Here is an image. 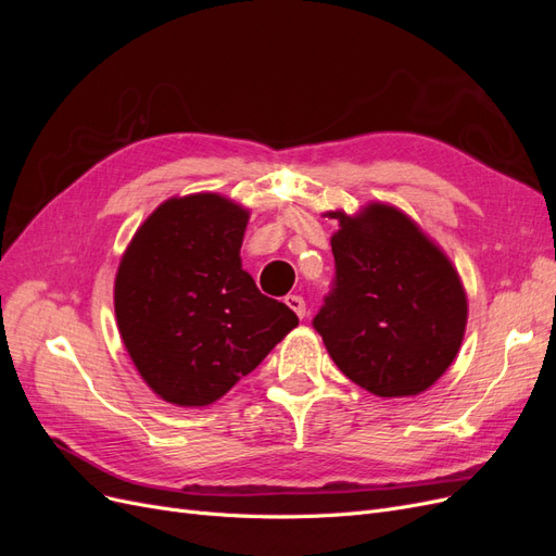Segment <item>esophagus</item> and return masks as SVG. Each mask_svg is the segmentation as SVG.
<instances>
[{"instance_id":"34e87169","label":"esophagus","mask_w":556,"mask_h":556,"mask_svg":"<svg viewBox=\"0 0 556 556\" xmlns=\"http://www.w3.org/2000/svg\"><path fill=\"white\" fill-rule=\"evenodd\" d=\"M285 304H288L301 319L306 317V301H304V296H299V294H288L285 296Z\"/></svg>"}]
</instances>
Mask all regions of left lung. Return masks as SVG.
Listing matches in <instances>:
<instances>
[{
  "label": "left lung",
  "instance_id": "8db88e82",
  "mask_svg": "<svg viewBox=\"0 0 556 556\" xmlns=\"http://www.w3.org/2000/svg\"><path fill=\"white\" fill-rule=\"evenodd\" d=\"M331 237L333 290L313 319L333 364L376 396H415L464 341L468 301L445 252L390 204L364 206Z\"/></svg>",
  "mask_w": 556,
  "mask_h": 556
}]
</instances>
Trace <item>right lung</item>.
Masks as SVG:
<instances>
[{
  "instance_id": "add662e5",
  "label": "right lung",
  "mask_w": 556,
  "mask_h": 556,
  "mask_svg": "<svg viewBox=\"0 0 556 556\" xmlns=\"http://www.w3.org/2000/svg\"><path fill=\"white\" fill-rule=\"evenodd\" d=\"M248 208L215 192L172 197L134 233L115 274V319L146 384L176 406H208L299 317L241 266Z\"/></svg>"
}]
</instances>
